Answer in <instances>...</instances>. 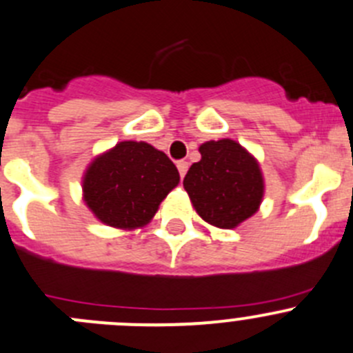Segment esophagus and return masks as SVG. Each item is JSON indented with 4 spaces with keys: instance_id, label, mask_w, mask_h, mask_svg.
Masks as SVG:
<instances>
[{
    "instance_id": "1",
    "label": "esophagus",
    "mask_w": 353,
    "mask_h": 353,
    "mask_svg": "<svg viewBox=\"0 0 353 353\" xmlns=\"http://www.w3.org/2000/svg\"><path fill=\"white\" fill-rule=\"evenodd\" d=\"M176 168H179V171H180V176H185V173H187V170H189V163H187V161H179V163H176Z\"/></svg>"
}]
</instances>
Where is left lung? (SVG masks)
Segmentation results:
<instances>
[{
    "instance_id": "left-lung-1",
    "label": "left lung",
    "mask_w": 353,
    "mask_h": 353,
    "mask_svg": "<svg viewBox=\"0 0 353 353\" xmlns=\"http://www.w3.org/2000/svg\"><path fill=\"white\" fill-rule=\"evenodd\" d=\"M183 187L203 220L220 229H234L258 211L263 176L256 159L237 142L211 140L199 147Z\"/></svg>"
}]
</instances>
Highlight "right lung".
I'll return each instance as SVG.
<instances>
[{
	"label": "right lung",
	"mask_w": 353,
	"mask_h": 353,
	"mask_svg": "<svg viewBox=\"0 0 353 353\" xmlns=\"http://www.w3.org/2000/svg\"><path fill=\"white\" fill-rule=\"evenodd\" d=\"M179 180V170L164 152L145 142H121L90 164L83 194L100 221L135 229L149 223Z\"/></svg>",
	"instance_id": "right-lung-1"
}]
</instances>
